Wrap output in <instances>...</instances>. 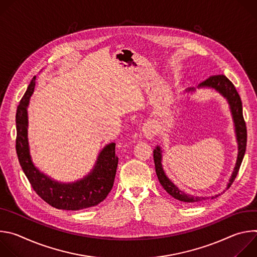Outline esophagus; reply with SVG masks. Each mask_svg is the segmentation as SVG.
I'll use <instances>...</instances> for the list:
<instances>
[{
  "instance_id": "1",
  "label": "esophagus",
  "mask_w": 257,
  "mask_h": 257,
  "mask_svg": "<svg viewBox=\"0 0 257 257\" xmlns=\"http://www.w3.org/2000/svg\"><path fill=\"white\" fill-rule=\"evenodd\" d=\"M142 132L144 134V136L146 137H153L154 134H155V129H154V126L150 123H146L143 125L142 127Z\"/></svg>"
}]
</instances>
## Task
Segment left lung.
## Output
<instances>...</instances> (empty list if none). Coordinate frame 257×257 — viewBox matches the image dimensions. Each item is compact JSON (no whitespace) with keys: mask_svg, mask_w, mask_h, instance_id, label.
Masks as SVG:
<instances>
[{"mask_svg":"<svg viewBox=\"0 0 257 257\" xmlns=\"http://www.w3.org/2000/svg\"><path fill=\"white\" fill-rule=\"evenodd\" d=\"M200 87H209L215 89L217 92L221 93L229 102L230 108L232 112L234 124H235V132H236V137H237V142H238V157H237V162L234 168V171L232 173V176L229 180L227 189L233 184V182L239 172L241 163L243 161L245 151H246V142H247V130H246V124L244 121L243 117V109H242V101L240 98L239 93L236 90V87L234 84L225 76V75H213L207 78L205 81L201 82L198 86ZM195 88H188L186 91H194ZM154 161H155V166H156V173L158 176V179L161 183V185L163 188L174 198L180 200V201H184V202H196L200 201L203 199H206L205 197H198V196H193L186 194L183 191H181L174 183L166 176L163 166H162V150L160 146L158 145L156 150H154ZM217 195H215L216 197ZM213 198V196L211 197Z\"/></svg>","mask_w":257,"mask_h":257,"instance_id":"8db88e82","label":"left lung"}]
</instances>
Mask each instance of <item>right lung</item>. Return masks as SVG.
I'll list each match as a JSON object with an SVG mask.
<instances>
[{"mask_svg": "<svg viewBox=\"0 0 257 257\" xmlns=\"http://www.w3.org/2000/svg\"><path fill=\"white\" fill-rule=\"evenodd\" d=\"M34 87L35 76L30 81L16 112V153L31 187L42 199L58 209L79 210L97 205L105 199L114 185L118 167L116 143L105 145L92 171L76 182L61 183L42 173L32 163L27 138V106Z\"/></svg>", "mask_w": 257, "mask_h": 257, "instance_id": "add662e5", "label": "right lung"}]
</instances>
